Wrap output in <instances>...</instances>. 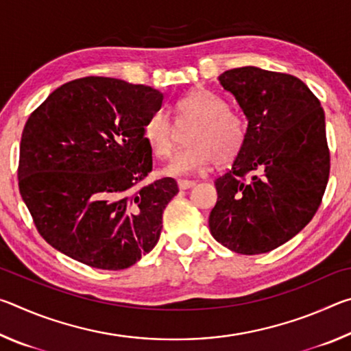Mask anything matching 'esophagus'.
Listing matches in <instances>:
<instances>
[{
    "mask_svg": "<svg viewBox=\"0 0 351 351\" xmlns=\"http://www.w3.org/2000/svg\"><path fill=\"white\" fill-rule=\"evenodd\" d=\"M195 186V181H189V180H180L178 181V187H180L181 190H187L190 187Z\"/></svg>",
    "mask_w": 351,
    "mask_h": 351,
    "instance_id": "1",
    "label": "esophagus"
}]
</instances>
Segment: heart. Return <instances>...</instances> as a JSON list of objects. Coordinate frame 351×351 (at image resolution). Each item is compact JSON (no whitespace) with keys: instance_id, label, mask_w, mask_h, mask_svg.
I'll return each instance as SVG.
<instances>
[{"instance_id":"b5f03b06","label":"heart","mask_w":351,"mask_h":351,"mask_svg":"<svg viewBox=\"0 0 351 351\" xmlns=\"http://www.w3.org/2000/svg\"><path fill=\"white\" fill-rule=\"evenodd\" d=\"M178 127L193 123L187 136L189 147L178 152L162 169L164 175L199 173L212 162L226 165L243 152L247 141L246 119L229 111V104L206 88L184 94L175 102ZM142 138L156 158H169L175 147L176 128L167 114L154 111L142 127Z\"/></svg>"}]
</instances>
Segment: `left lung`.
<instances>
[{
	"label": "left lung",
	"instance_id": "1",
	"mask_svg": "<svg viewBox=\"0 0 351 351\" xmlns=\"http://www.w3.org/2000/svg\"><path fill=\"white\" fill-rule=\"evenodd\" d=\"M218 80L245 112L247 141L215 180L210 234L237 254H265L299 234L322 203L330 176L325 114L291 74L243 66Z\"/></svg>",
	"mask_w": 351,
	"mask_h": 351
}]
</instances>
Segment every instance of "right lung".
I'll list each match as a JSON object with an SVG mask.
<instances>
[{
	"mask_svg": "<svg viewBox=\"0 0 351 351\" xmlns=\"http://www.w3.org/2000/svg\"><path fill=\"white\" fill-rule=\"evenodd\" d=\"M164 96L145 85L83 77L57 88L21 134L19 187L38 234L91 268L119 271L156 246L173 178L153 169L142 127Z\"/></svg>",
	"mask_w": 351,
	"mask_h": 351,
	"instance_id": "add662e5",
	"label": "right lung"
}]
</instances>
